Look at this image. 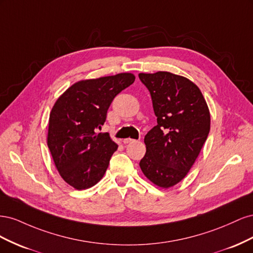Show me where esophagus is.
I'll return each mask as SVG.
<instances>
[{
	"mask_svg": "<svg viewBox=\"0 0 253 253\" xmlns=\"http://www.w3.org/2000/svg\"><path fill=\"white\" fill-rule=\"evenodd\" d=\"M134 141H135V139H132V138H126V139L124 140V143L127 144V143H132V142H134Z\"/></svg>",
	"mask_w": 253,
	"mask_h": 253,
	"instance_id": "1",
	"label": "esophagus"
}]
</instances>
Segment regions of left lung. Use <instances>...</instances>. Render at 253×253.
<instances>
[{"label": "left lung", "instance_id": "left-lung-1", "mask_svg": "<svg viewBox=\"0 0 253 253\" xmlns=\"http://www.w3.org/2000/svg\"><path fill=\"white\" fill-rule=\"evenodd\" d=\"M151 94L157 125L144 136L141 171L162 188L179 182L190 171L210 131V113L193 82L168 72L139 74Z\"/></svg>", "mask_w": 253, "mask_h": 253}]
</instances>
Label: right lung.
<instances>
[{"mask_svg": "<svg viewBox=\"0 0 253 253\" xmlns=\"http://www.w3.org/2000/svg\"><path fill=\"white\" fill-rule=\"evenodd\" d=\"M134 81L128 73L79 81L53 105L47 145L61 177L75 189L90 188L103 177L118 145L109 133L97 131L114 98Z\"/></svg>", "mask_w": 253, "mask_h": 253, "instance_id": "add662e5", "label": "right lung"}]
</instances>
